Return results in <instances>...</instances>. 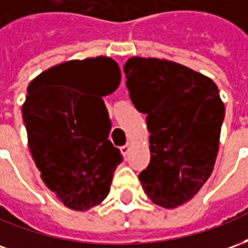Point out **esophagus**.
<instances>
[{
    "label": "esophagus",
    "instance_id": "34e87169",
    "mask_svg": "<svg viewBox=\"0 0 248 248\" xmlns=\"http://www.w3.org/2000/svg\"><path fill=\"white\" fill-rule=\"evenodd\" d=\"M129 150H130V145H129V143H127V145L122 146V147H121V153H122V154H124V156H126V155H127V154H129Z\"/></svg>",
    "mask_w": 248,
    "mask_h": 248
}]
</instances>
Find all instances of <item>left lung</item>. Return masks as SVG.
Wrapping results in <instances>:
<instances>
[{"label": "left lung", "mask_w": 248, "mask_h": 248, "mask_svg": "<svg viewBox=\"0 0 248 248\" xmlns=\"http://www.w3.org/2000/svg\"><path fill=\"white\" fill-rule=\"evenodd\" d=\"M135 108L146 114L151 159L140 174L146 195L165 208L190 201L211 175L224 105L213 79L175 62L133 57L124 63Z\"/></svg>", "instance_id": "8db88e82"}]
</instances>
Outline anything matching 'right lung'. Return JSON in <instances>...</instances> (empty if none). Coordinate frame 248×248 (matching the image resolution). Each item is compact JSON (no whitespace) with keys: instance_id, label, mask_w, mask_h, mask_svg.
I'll return each mask as SVG.
<instances>
[{"instance_id":"obj_1","label":"right lung","mask_w":248,"mask_h":248,"mask_svg":"<svg viewBox=\"0 0 248 248\" xmlns=\"http://www.w3.org/2000/svg\"><path fill=\"white\" fill-rule=\"evenodd\" d=\"M119 82L117 62L97 57L53 66L28 86L22 118L30 153L44 183L71 210L102 202L122 162L108 140L111 122L102 99Z\"/></svg>"}]
</instances>
